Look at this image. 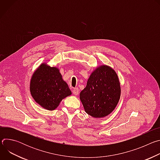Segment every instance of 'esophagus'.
Here are the masks:
<instances>
[{
    "instance_id": "esophagus-1",
    "label": "esophagus",
    "mask_w": 160,
    "mask_h": 160,
    "mask_svg": "<svg viewBox=\"0 0 160 160\" xmlns=\"http://www.w3.org/2000/svg\"><path fill=\"white\" fill-rule=\"evenodd\" d=\"M73 94L75 95V96H77V95H78V92H79V90H78V88H75L73 90Z\"/></svg>"
}]
</instances>
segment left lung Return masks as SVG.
I'll use <instances>...</instances> for the list:
<instances>
[{"instance_id":"obj_1","label":"left lung","mask_w":160,"mask_h":160,"mask_svg":"<svg viewBox=\"0 0 160 160\" xmlns=\"http://www.w3.org/2000/svg\"><path fill=\"white\" fill-rule=\"evenodd\" d=\"M120 85L116 72L106 65L98 67L90 75L80 99L88 115L95 118L108 115L120 98Z\"/></svg>"}]
</instances>
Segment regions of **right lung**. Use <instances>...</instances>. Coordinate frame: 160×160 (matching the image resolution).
I'll list each match as a JSON object with an SVG mask.
<instances>
[{
	"instance_id": "1",
	"label": "right lung",
	"mask_w": 160,
	"mask_h": 160,
	"mask_svg": "<svg viewBox=\"0 0 160 160\" xmlns=\"http://www.w3.org/2000/svg\"><path fill=\"white\" fill-rule=\"evenodd\" d=\"M30 92L38 104L48 110L55 109L62 99L72 94L58 68L46 64H41L33 73Z\"/></svg>"
}]
</instances>
